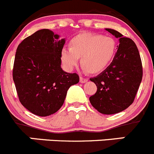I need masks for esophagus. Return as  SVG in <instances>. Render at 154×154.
<instances>
[{
	"label": "esophagus",
	"mask_w": 154,
	"mask_h": 154,
	"mask_svg": "<svg viewBox=\"0 0 154 154\" xmlns=\"http://www.w3.org/2000/svg\"><path fill=\"white\" fill-rule=\"evenodd\" d=\"M88 78L80 76V82H81V83H85V82H88Z\"/></svg>",
	"instance_id": "1"
}]
</instances>
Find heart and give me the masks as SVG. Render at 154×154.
I'll use <instances>...</instances> for the list:
<instances>
[{"label": "heart", "mask_w": 154, "mask_h": 154, "mask_svg": "<svg viewBox=\"0 0 154 154\" xmlns=\"http://www.w3.org/2000/svg\"><path fill=\"white\" fill-rule=\"evenodd\" d=\"M70 48H63L60 59L64 67L72 70L81 63L91 73H99L111 63L117 51V42L110 36L100 33H81L69 42Z\"/></svg>", "instance_id": "obj_1"}]
</instances>
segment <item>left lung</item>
Listing matches in <instances>:
<instances>
[{
	"label": "left lung",
	"instance_id": "left-lung-1",
	"mask_svg": "<svg viewBox=\"0 0 154 154\" xmlns=\"http://www.w3.org/2000/svg\"><path fill=\"white\" fill-rule=\"evenodd\" d=\"M107 31L118 38L119 45L111 64L100 75L90 80L97 87L89 98L93 107L105 115L125 110L134 102L143 75L139 51L131 39L113 29Z\"/></svg>",
	"mask_w": 154,
	"mask_h": 154
}]
</instances>
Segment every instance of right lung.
<instances>
[{
	"label": "right lung",
	"mask_w": 154,
	"mask_h": 154,
	"mask_svg": "<svg viewBox=\"0 0 154 154\" xmlns=\"http://www.w3.org/2000/svg\"><path fill=\"white\" fill-rule=\"evenodd\" d=\"M65 39L48 29L25 38L16 49L13 79L22 106L41 117L57 112L71 85L79 82L77 73L60 67V52Z\"/></svg>",
	"instance_id": "right-lung-1"
}]
</instances>
